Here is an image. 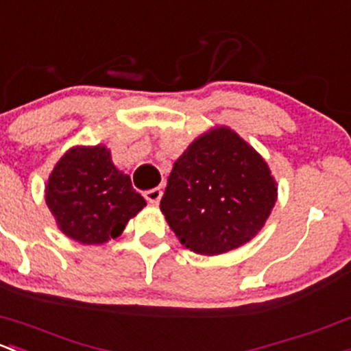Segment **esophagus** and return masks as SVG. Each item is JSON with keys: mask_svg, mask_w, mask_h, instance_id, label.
<instances>
[{"mask_svg": "<svg viewBox=\"0 0 351 351\" xmlns=\"http://www.w3.org/2000/svg\"><path fill=\"white\" fill-rule=\"evenodd\" d=\"M161 197H163V191H161V188H153V190L145 191V198L153 205L160 204Z\"/></svg>", "mask_w": 351, "mask_h": 351, "instance_id": "1", "label": "esophagus"}]
</instances>
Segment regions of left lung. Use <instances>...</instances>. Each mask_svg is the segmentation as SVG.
Instances as JSON below:
<instances>
[{
	"label": "left lung",
	"instance_id": "8db88e82",
	"mask_svg": "<svg viewBox=\"0 0 351 351\" xmlns=\"http://www.w3.org/2000/svg\"><path fill=\"white\" fill-rule=\"evenodd\" d=\"M276 200L264 158L234 129L215 126L175 161L160 208L182 245L219 256L252 241Z\"/></svg>",
	"mask_w": 351,
	"mask_h": 351
}]
</instances>
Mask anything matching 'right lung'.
I'll use <instances>...</instances> for the list:
<instances>
[{"label": "right lung", "instance_id": "1", "mask_svg": "<svg viewBox=\"0 0 351 351\" xmlns=\"http://www.w3.org/2000/svg\"><path fill=\"white\" fill-rule=\"evenodd\" d=\"M45 202L62 234L86 245L117 239L146 206L104 145L70 147L51 169Z\"/></svg>", "mask_w": 351, "mask_h": 351}]
</instances>
